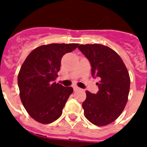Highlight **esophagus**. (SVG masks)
I'll list each match as a JSON object with an SVG mask.
<instances>
[{"mask_svg": "<svg viewBox=\"0 0 147 147\" xmlns=\"http://www.w3.org/2000/svg\"><path fill=\"white\" fill-rule=\"evenodd\" d=\"M80 88H78L77 86H74V91H77V90H80Z\"/></svg>", "mask_w": 147, "mask_h": 147, "instance_id": "esophagus-1", "label": "esophagus"}]
</instances>
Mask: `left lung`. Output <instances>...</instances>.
Listing matches in <instances>:
<instances>
[{"label":"left lung","instance_id":"left-lung-1","mask_svg":"<svg viewBox=\"0 0 147 147\" xmlns=\"http://www.w3.org/2000/svg\"><path fill=\"white\" fill-rule=\"evenodd\" d=\"M88 58L93 77H99L98 91H86L82 103L85 117L96 126H105L117 119L124 110L129 92L130 79L121 58L110 48L100 44L78 46Z\"/></svg>","mask_w":147,"mask_h":147}]
</instances>
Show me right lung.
<instances>
[{
	"label": "right lung",
	"mask_w": 147,
	"mask_h": 147,
	"mask_svg": "<svg viewBox=\"0 0 147 147\" xmlns=\"http://www.w3.org/2000/svg\"><path fill=\"white\" fill-rule=\"evenodd\" d=\"M79 44L52 43L40 45L28 54L18 74V83L23 107L32 119L50 124L60 117L71 87H64L54 80L57 77L64 54Z\"/></svg>",
	"instance_id": "1"
}]
</instances>
